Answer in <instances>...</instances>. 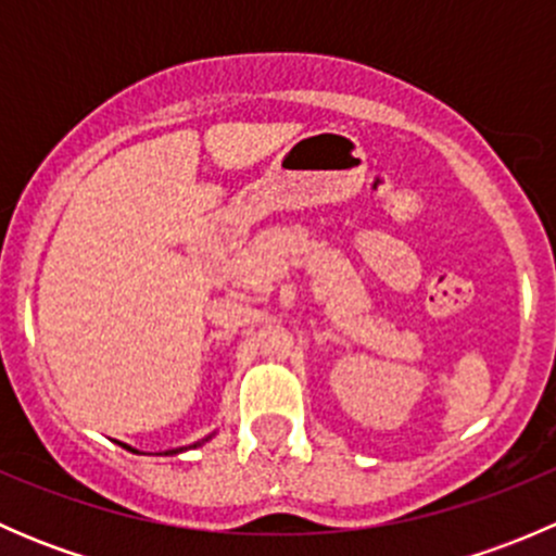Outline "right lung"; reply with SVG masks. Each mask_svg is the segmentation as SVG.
<instances>
[{"label": "right lung", "instance_id": "1", "mask_svg": "<svg viewBox=\"0 0 556 556\" xmlns=\"http://www.w3.org/2000/svg\"><path fill=\"white\" fill-rule=\"evenodd\" d=\"M215 433H217V430H215ZM215 433H210V435H206V439H201V441H195V444H190V446H179V450H169V452H164V454H179V452H188V450H195V446H201V444H206V441H210L212 439V435H215ZM123 446V450H128V452H134V454H144V452H139V450H134V446H128V444H121Z\"/></svg>", "mask_w": 556, "mask_h": 556}]
</instances>
